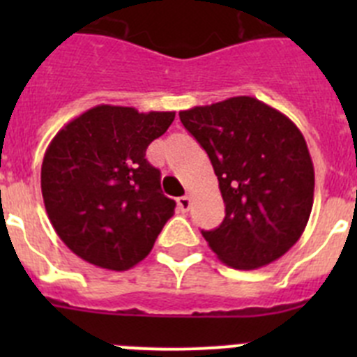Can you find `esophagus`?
<instances>
[{
	"instance_id": "34e87169",
	"label": "esophagus",
	"mask_w": 357,
	"mask_h": 357,
	"mask_svg": "<svg viewBox=\"0 0 357 357\" xmlns=\"http://www.w3.org/2000/svg\"><path fill=\"white\" fill-rule=\"evenodd\" d=\"M176 206H178V211H182V213H188L189 207H191V198L181 197L178 200H176Z\"/></svg>"
}]
</instances>
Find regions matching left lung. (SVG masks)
<instances>
[{
	"instance_id": "left-lung-1",
	"label": "left lung",
	"mask_w": 357,
	"mask_h": 357,
	"mask_svg": "<svg viewBox=\"0 0 357 357\" xmlns=\"http://www.w3.org/2000/svg\"><path fill=\"white\" fill-rule=\"evenodd\" d=\"M207 151L225 202V218L202 230L227 266L255 270L301 239L313 209L314 168L295 123L252 96L178 112Z\"/></svg>"
}]
</instances>
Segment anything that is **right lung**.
Instances as JSON below:
<instances>
[{
    "instance_id": "right-lung-1",
    "label": "right lung",
    "mask_w": 357,
    "mask_h": 357,
    "mask_svg": "<svg viewBox=\"0 0 357 357\" xmlns=\"http://www.w3.org/2000/svg\"><path fill=\"white\" fill-rule=\"evenodd\" d=\"M173 119L175 112L96 105L52 139L40 168L44 207L80 259L123 272L150 254L175 200L144 155Z\"/></svg>"
}]
</instances>
